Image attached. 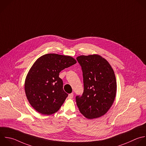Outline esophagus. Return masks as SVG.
<instances>
[{
    "label": "esophagus",
    "mask_w": 146,
    "mask_h": 146,
    "mask_svg": "<svg viewBox=\"0 0 146 146\" xmlns=\"http://www.w3.org/2000/svg\"><path fill=\"white\" fill-rule=\"evenodd\" d=\"M73 96H74V94L72 93H71V94H70L68 95V99H72L73 98Z\"/></svg>",
    "instance_id": "34e87169"
}]
</instances>
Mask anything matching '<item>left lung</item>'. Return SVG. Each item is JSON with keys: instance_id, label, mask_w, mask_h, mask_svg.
I'll return each instance as SVG.
<instances>
[{"instance_id": "8db88e82", "label": "left lung", "mask_w": 146, "mask_h": 146, "mask_svg": "<svg viewBox=\"0 0 146 146\" xmlns=\"http://www.w3.org/2000/svg\"><path fill=\"white\" fill-rule=\"evenodd\" d=\"M81 66L84 90L76 96L80 112L88 119L104 115L115 98L116 82L109 63L98 55H82L76 58Z\"/></svg>"}]
</instances>
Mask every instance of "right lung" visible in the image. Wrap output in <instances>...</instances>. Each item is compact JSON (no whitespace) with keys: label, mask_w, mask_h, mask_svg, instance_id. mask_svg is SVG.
<instances>
[{"label":"right lung","mask_w":146,"mask_h":146,"mask_svg":"<svg viewBox=\"0 0 146 146\" xmlns=\"http://www.w3.org/2000/svg\"><path fill=\"white\" fill-rule=\"evenodd\" d=\"M76 63L72 57L48 54L36 60L25 80L27 98L32 107L43 115L57 112L68 94L63 90L59 73Z\"/></svg>","instance_id":"obj_1"}]
</instances>
